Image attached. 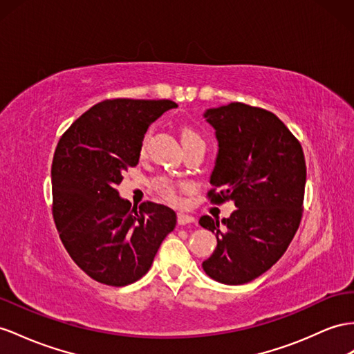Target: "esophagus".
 Returning <instances> with one entry per match:
<instances>
[{
  "label": "esophagus",
  "instance_id": "34e87169",
  "mask_svg": "<svg viewBox=\"0 0 354 354\" xmlns=\"http://www.w3.org/2000/svg\"><path fill=\"white\" fill-rule=\"evenodd\" d=\"M192 223H194V216L188 215V214L178 212V224L179 225H185V224H192Z\"/></svg>",
  "mask_w": 354,
  "mask_h": 354
}]
</instances>
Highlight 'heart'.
Listing matches in <instances>:
<instances>
[{"instance_id": "obj_1", "label": "heart", "mask_w": 354, "mask_h": 354, "mask_svg": "<svg viewBox=\"0 0 354 354\" xmlns=\"http://www.w3.org/2000/svg\"><path fill=\"white\" fill-rule=\"evenodd\" d=\"M193 139L202 140L201 138H198V134L196 131H193L192 129H185L183 131V142L193 140ZM147 145H148V134L142 139V143H140V151L142 152L147 149ZM156 188L162 194V197H165L166 201H169L171 203L179 202V185L175 184L174 180L166 179V178H160V179L156 180Z\"/></svg>"}]
</instances>
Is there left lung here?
<instances>
[{"mask_svg":"<svg viewBox=\"0 0 354 354\" xmlns=\"http://www.w3.org/2000/svg\"><path fill=\"white\" fill-rule=\"evenodd\" d=\"M218 140L212 203L238 207L220 221L203 215L198 224L216 236V248L202 263L223 284L250 283L284 254L301 224L306 166L301 143L277 115L230 103L203 115ZM220 187L221 192H216Z\"/></svg>","mask_w":354,"mask_h":354,"instance_id":"obj_1","label":"left lung"}]
</instances>
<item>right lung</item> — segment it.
I'll return each mask as SVG.
<instances>
[{"instance_id":"obj_1","label":"right lung","mask_w":354,"mask_h":354,"mask_svg":"<svg viewBox=\"0 0 354 354\" xmlns=\"http://www.w3.org/2000/svg\"><path fill=\"white\" fill-rule=\"evenodd\" d=\"M170 100L113 98L97 103L62 134L52 161V214L70 257L86 275L113 287L149 270L175 229L174 209L120 197L124 171L139 162L148 127Z\"/></svg>"}]
</instances>
